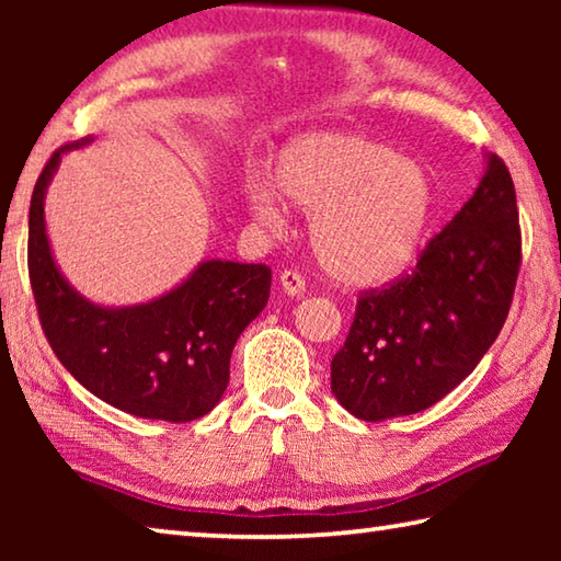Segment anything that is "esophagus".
Wrapping results in <instances>:
<instances>
[{"mask_svg":"<svg viewBox=\"0 0 561 561\" xmlns=\"http://www.w3.org/2000/svg\"><path fill=\"white\" fill-rule=\"evenodd\" d=\"M279 284H282V289L289 294V297H301V294L307 291V282H304V277L297 270H284L279 274Z\"/></svg>","mask_w":561,"mask_h":561,"instance_id":"1","label":"esophagus"}]
</instances>
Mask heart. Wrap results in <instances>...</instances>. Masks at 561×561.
I'll return each instance as SVG.
<instances>
[{"instance_id":"b5f03b06","label":"heart","mask_w":561,"mask_h":561,"mask_svg":"<svg viewBox=\"0 0 561 561\" xmlns=\"http://www.w3.org/2000/svg\"><path fill=\"white\" fill-rule=\"evenodd\" d=\"M274 179L244 180V205L264 227L284 222V198L309 213L319 262L348 284H381L421 250L435 213V180L421 160L381 140L317 130L279 150Z\"/></svg>"}]
</instances>
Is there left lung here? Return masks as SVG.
Returning a JSON list of instances; mask_svg holds the SVG:
<instances>
[{
  "mask_svg": "<svg viewBox=\"0 0 561 561\" xmlns=\"http://www.w3.org/2000/svg\"><path fill=\"white\" fill-rule=\"evenodd\" d=\"M519 262L515 183L502 158L488 156L478 190L425 244L413 272L358 297L331 360V393L374 423L438 403L495 344Z\"/></svg>",
  "mask_w": 561,
  "mask_h": 561,
  "instance_id": "obj_1",
  "label": "left lung"
}]
</instances>
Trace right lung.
<instances>
[{
  "instance_id": "obj_1",
  "label": "right lung",
  "mask_w": 561,
  "mask_h": 561,
  "mask_svg": "<svg viewBox=\"0 0 561 561\" xmlns=\"http://www.w3.org/2000/svg\"><path fill=\"white\" fill-rule=\"evenodd\" d=\"M36 180L30 207V282L44 336L66 371L123 413L187 423L220 403L230 383L232 348L267 307V264L207 260L175 287L138 307L108 309L69 287L51 257L44 195L66 150Z\"/></svg>"
}]
</instances>
